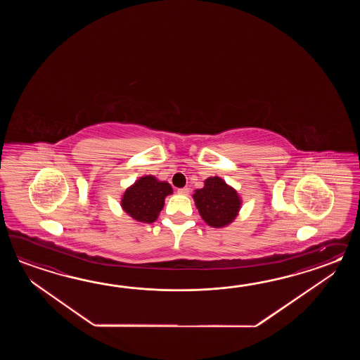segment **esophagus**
I'll list each match as a JSON object with an SVG mask.
<instances>
[{
    "instance_id": "obj_1",
    "label": "esophagus",
    "mask_w": 360,
    "mask_h": 360,
    "mask_svg": "<svg viewBox=\"0 0 360 360\" xmlns=\"http://www.w3.org/2000/svg\"><path fill=\"white\" fill-rule=\"evenodd\" d=\"M177 193L181 194V195H188L189 194V188H181V189L177 191Z\"/></svg>"
}]
</instances>
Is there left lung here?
Here are the masks:
<instances>
[{
  "mask_svg": "<svg viewBox=\"0 0 360 360\" xmlns=\"http://www.w3.org/2000/svg\"><path fill=\"white\" fill-rule=\"evenodd\" d=\"M200 217L212 228H225L236 220L242 206L238 191L219 176L208 177L193 194Z\"/></svg>",
  "mask_w": 360,
  "mask_h": 360,
  "instance_id": "1",
  "label": "left lung"
}]
</instances>
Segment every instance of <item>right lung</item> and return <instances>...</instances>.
<instances>
[{
  "mask_svg": "<svg viewBox=\"0 0 360 360\" xmlns=\"http://www.w3.org/2000/svg\"><path fill=\"white\" fill-rule=\"evenodd\" d=\"M174 191L167 181H161L153 175L139 177L129 186L121 198V207L135 221L152 224L160 216L165 199Z\"/></svg>",
  "mask_w": 360,
  "mask_h": 360,
  "instance_id": "right-lung-1",
  "label": "right lung"
}]
</instances>
